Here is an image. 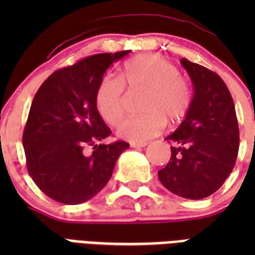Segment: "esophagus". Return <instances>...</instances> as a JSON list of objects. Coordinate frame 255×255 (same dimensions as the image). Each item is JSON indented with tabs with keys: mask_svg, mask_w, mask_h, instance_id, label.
Returning <instances> with one entry per match:
<instances>
[{
	"mask_svg": "<svg viewBox=\"0 0 255 255\" xmlns=\"http://www.w3.org/2000/svg\"><path fill=\"white\" fill-rule=\"evenodd\" d=\"M147 144L148 143H145V141H140V143H133V141H132L131 147L132 148H144V147H147Z\"/></svg>",
	"mask_w": 255,
	"mask_h": 255,
	"instance_id": "34e87169",
	"label": "esophagus"
}]
</instances>
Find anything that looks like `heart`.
I'll return each instance as SVG.
<instances>
[{
    "mask_svg": "<svg viewBox=\"0 0 255 255\" xmlns=\"http://www.w3.org/2000/svg\"><path fill=\"white\" fill-rule=\"evenodd\" d=\"M124 83L132 91L143 90L139 116L128 118L120 124V137L140 143L159 135L165 122H178L189 111L192 92L178 69L160 55H141L124 65L122 79L107 74L96 90V107L111 126L119 123L126 112Z\"/></svg>",
    "mask_w": 255,
    "mask_h": 255,
    "instance_id": "1",
    "label": "heart"
}]
</instances>
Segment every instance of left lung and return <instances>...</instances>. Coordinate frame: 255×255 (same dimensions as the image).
I'll return each mask as SVG.
<instances>
[{"label": "left lung", "mask_w": 255, "mask_h": 255, "mask_svg": "<svg viewBox=\"0 0 255 255\" xmlns=\"http://www.w3.org/2000/svg\"><path fill=\"white\" fill-rule=\"evenodd\" d=\"M193 83L185 119L165 140L173 143L159 180L173 194L201 200L229 177L237 160L240 129L233 98L221 78L204 66L181 59Z\"/></svg>", "instance_id": "1"}]
</instances>
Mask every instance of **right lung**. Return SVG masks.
Segmentation results:
<instances>
[{
	"mask_svg": "<svg viewBox=\"0 0 255 255\" xmlns=\"http://www.w3.org/2000/svg\"><path fill=\"white\" fill-rule=\"evenodd\" d=\"M129 50L95 54L53 73L34 96L22 144L27 172L55 201L78 205L110 181L129 144H98L111 135L96 107V90L111 65ZM94 147L92 154L85 148Z\"/></svg>",
	"mask_w": 255,
	"mask_h": 255,
	"instance_id": "right-lung-1",
	"label": "right lung"
}]
</instances>
